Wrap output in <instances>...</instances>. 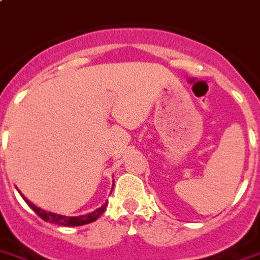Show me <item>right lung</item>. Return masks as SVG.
<instances>
[{"label": "right lung", "mask_w": 260, "mask_h": 260, "mask_svg": "<svg viewBox=\"0 0 260 260\" xmlns=\"http://www.w3.org/2000/svg\"><path fill=\"white\" fill-rule=\"evenodd\" d=\"M17 190H18V189H17ZM19 194H21V197L23 198V201H25L26 204L29 205L30 208L36 211L37 215H39V217L42 218L43 221L50 222V223L62 224V226H82V224H87V223H91V222H93V221H96L98 218L103 214L104 210H106V208H107V205H108V202H106V204L102 205L99 209L93 210L92 213H88V214L76 215V217H67V215L55 214V213H51V211L43 210V209L38 208L37 205L32 204L31 201L27 200V198H26L25 196L21 193V191H19Z\"/></svg>", "instance_id": "obj_1"}]
</instances>
